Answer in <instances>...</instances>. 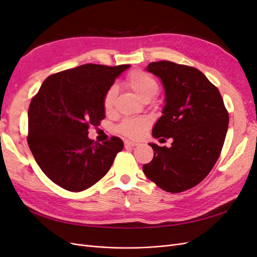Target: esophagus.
Here are the masks:
<instances>
[{
    "label": "esophagus",
    "instance_id": "1",
    "mask_svg": "<svg viewBox=\"0 0 257 257\" xmlns=\"http://www.w3.org/2000/svg\"><path fill=\"white\" fill-rule=\"evenodd\" d=\"M137 145H138L137 143L131 142V141H125V142H124V147H125V148H133V147H136Z\"/></svg>",
    "mask_w": 257,
    "mask_h": 257
}]
</instances>
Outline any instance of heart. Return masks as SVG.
<instances>
[{
    "mask_svg": "<svg viewBox=\"0 0 257 257\" xmlns=\"http://www.w3.org/2000/svg\"><path fill=\"white\" fill-rule=\"evenodd\" d=\"M125 84L144 102L153 99L157 96L160 89L158 81L151 75L143 71H134L130 73L126 77ZM116 92L118 90L114 85L106 92L103 99V106L106 112H110L112 110ZM147 124L148 121L145 119H126L120 124L119 131L128 137L136 138L142 135Z\"/></svg>",
    "mask_w": 257,
    "mask_h": 257,
    "instance_id": "b5f03b06",
    "label": "heart"
}]
</instances>
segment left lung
<instances>
[{"label":"left lung","instance_id":"8db88e82","mask_svg":"<svg viewBox=\"0 0 257 257\" xmlns=\"http://www.w3.org/2000/svg\"><path fill=\"white\" fill-rule=\"evenodd\" d=\"M146 71L159 77L165 91L152 136L173 143L169 148L150 143L154 157L143 170L162 190L180 193L203 181L214 166L227 133L228 112L219 90L197 68L159 61Z\"/></svg>","mask_w":257,"mask_h":257}]
</instances>
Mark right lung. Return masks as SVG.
<instances>
[{"label":"right lung","instance_id":"1","mask_svg":"<svg viewBox=\"0 0 257 257\" xmlns=\"http://www.w3.org/2000/svg\"><path fill=\"white\" fill-rule=\"evenodd\" d=\"M130 65L84 64L49 76L29 107L28 144L52 182L81 192L110 169L123 142L103 144L88 137L90 125L105 118L103 99L115 78Z\"/></svg>","mask_w":257,"mask_h":257}]
</instances>
